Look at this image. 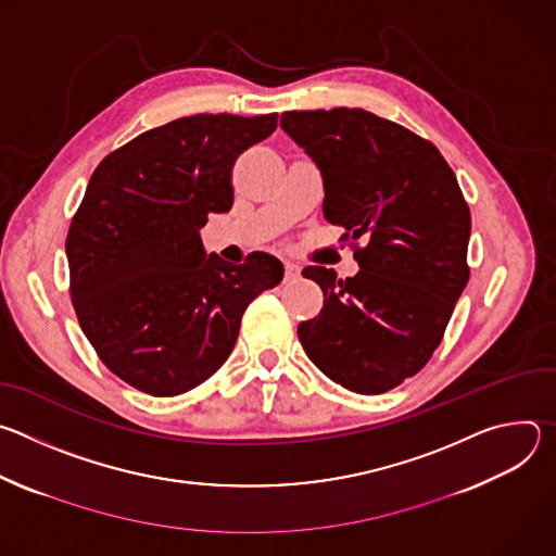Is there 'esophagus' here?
Instances as JSON below:
<instances>
[{"label":"esophagus","mask_w":556,"mask_h":556,"mask_svg":"<svg viewBox=\"0 0 556 556\" xmlns=\"http://www.w3.org/2000/svg\"><path fill=\"white\" fill-rule=\"evenodd\" d=\"M299 277V266L292 264V262H286L283 264V279L286 281H294Z\"/></svg>","instance_id":"obj_1"}]
</instances>
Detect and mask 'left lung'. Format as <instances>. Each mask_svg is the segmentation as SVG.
<instances>
[{"label":"left lung","instance_id":"left-lung-1","mask_svg":"<svg viewBox=\"0 0 556 556\" xmlns=\"http://www.w3.org/2000/svg\"><path fill=\"white\" fill-rule=\"evenodd\" d=\"M281 127L319 165L324 213L361 266L348 279L303 268L324 309L299 341L334 382L384 393L429 363L468 283V204L438 147L399 123L334 108L286 112Z\"/></svg>","mask_w":556,"mask_h":556}]
</instances>
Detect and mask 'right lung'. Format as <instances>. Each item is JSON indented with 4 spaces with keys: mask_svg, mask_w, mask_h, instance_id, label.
<instances>
[{
    "mask_svg": "<svg viewBox=\"0 0 556 556\" xmlns=\"http://www.w3.org/2000/svg\"><path fill=\"white\" fill-rule=\"evenodd\" d=\"M277 114H195L149 129L94 169L65 240L78 326L138 391L180 395L232 352L247 307L283 266L266 253L226 264L202 249L208 213L232 206V165Z\"/></svg>",
    "mask_w": 556,
    "mask_h": 556,
    "instance_id": "obj_1",
    "label": "right lung"
}]
</instances>
